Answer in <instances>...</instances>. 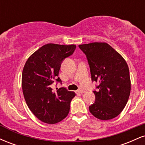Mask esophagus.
<instances>
[{
    "label": "esophagus",
    "instance_id": "1",
    "mask_svg": "<svg viewBox=\"0 0 145 145\" xmlns=\"http://www.w3.org/2000/svg\"><path fill=\"white\" fill-rule=\"evenodd\" d=\"M84 92H85V91L83 89H79L78 90V91H76V93H83Z\"/></svg>",
    "mask_w": 145,
    "mask_h": 145
}]
</instances>
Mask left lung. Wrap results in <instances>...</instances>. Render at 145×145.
Returning a JSON list of instances; mask_svg holds the SVG:
<instances>
[{
  "label": "left lung",
  "mask_w": 145,
  "mask_h": 145,
  "mask_svg": "<svg viewBox=\"0 0 145 145\" xmlns=\"http://www.w3.org/2000/svg\"><path fill=\"white\" fill-rule=\"evenodd\" d=\"M87 58L92 81L99 82L94 91L95 101L89 111L100 120L116 117L129 99L131 81L129 67L123 56L109 44L94 42L79 45Z\"/></svg>",
  "instance_id": "obj_1"
}]
</instances>
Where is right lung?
<instances>
[{
	"instance_id": "right-lung-1",
	"label": "right lung",
	"mask_w": 145,
	"mask_h": 145,
	"mask_svg": "<svg viewBox=\"0 0 145 145\" xmlns=\"http://www.w3.org/2000/svg\"><path fill=\"white\" fill-rule=\"evenodd\" d=\"M76 45L48 44L35 52L26 61L22 75V87L28 107L38 119L48 124L59 123L67 116L73 91L61 87L53 92L52 84L59 76L61 63L71 56Z\"/></svg>"
}]
</instances>
